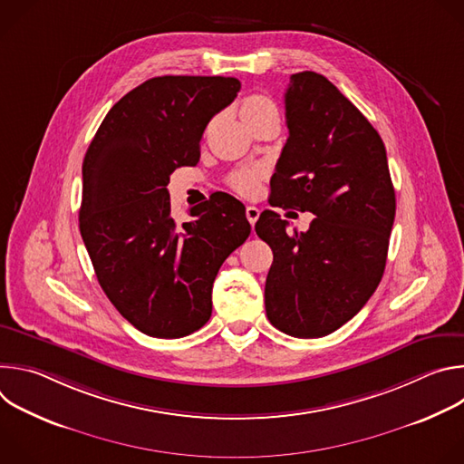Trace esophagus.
I'll return each instance as SVG.
<instances>
[{"label": "esophagus", "mask_w": 464, "mask_h": 464, "mask_svg": "<svg viewBox=\"0 0 464 464\" xmlns=\"http://www.w3.org/2000/svg\"><path fill=\"white\" fill-rule=\"evenodd\" d=\"M258 217H260V209H258V208H255V206H247V208H246V218H247V222H249L251 226L258 220Z\"/></svg>", "instance_id": "obj_1"}]
</instances>
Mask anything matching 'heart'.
I'll list each match as a JSON object with an SVG mask.
<instances>
[{"label":"heart","mask_w":464,"mask_h":464,"mask_svg":"<svg viewBox=\"0 0 464 464\" xmlns=\"http://www.w3.org/2000/svg\"><path fill=\"white\" fill-rule=\"evenodd\" d=\"M276 108V104L264 95H251L242 102V115H255L264 110ZM258 170H240L231 178V187L240 194H251L258 183Z\"/></svg>","instance_id":"b5f03b06"}]
</instances>
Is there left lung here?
<instances>
[{
    "label": "left lung",
    "instance_id": "1",
    "mask_svg": "<svg viewBox=\"0 0 464 464\" xmlns=\"http://www.w3.org/2000/svg\"><path fill=\"white\" fill-rule=\"evenodd\" d=\"M285 108L290 136L270 206L315 218L288 233L276 211L260 213L255 231L274 251L264 304L281 333L321 338L353 319L382 281L394 188L378 131L328 79L292 75Z\"/></svg>",
    "mask_w": 464,
    "mask_h": 464
}]
</instances>
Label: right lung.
Instances as JSON below:
<instances>
[{
    "mask_svg": "<svg viewBox=\"0 0 464 464\" xmlns=\"http://www.w3.org/2000/svg\"><path fill=\"white\" fill-rule=\"evenodd\" d=\"M240 92L233 77H154L111 106L82 163L79 227L101 288L152 338H183L213 312L222 262L246 242V208L215 192L178 224L169 179L196 165L209 121Z\"/></svg>",
    "mask_w": 464,
    "mask_h": 464,
    "instance_id": "right-lung-1",
    "label": "right lung"
}]
</instances>
